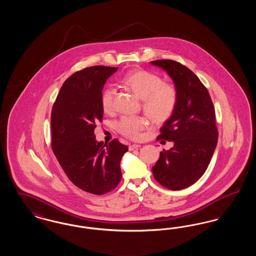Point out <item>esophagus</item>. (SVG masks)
<instances>
[{"mask_svg":"<svg viewBox=\"0 0 256 256\" xmlns=\"http://www.w3.org/2000/svg\"><path fill=\"white\" fill-rule=\"evenodd\" d=\"M140 145H138V144H132V145H130L128 146V148H130V150H136V148H140Z\"/></svg>","mask_w":256,"mask_h":256,"instance_id":"1","label":"esophagus"}]
</instances>
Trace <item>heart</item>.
I'll return each instance as SVG.
<instances>
[{"label": "heart", "mask_w": 256, "mask_h": 256, "mask_svg": "<svg viewBox=\"0 0 256 256\" xmlns=\"http://www.w3.org/2000/svg\"><path fill=\"white\" fill-rule=\"evenodd\" d=\"M121 82L142 98V108L146 116L154 122H166L174 114L178 104V90L170 84L163 82L158 74L136 70L124 74ZM115 89L108 86L102 94L100 102L104 112L114 108ZM146 120L139 116H124L116 122V128L130 139H139L146 126Z\"/></svg>", "instance_id": "1"}]
</instances>
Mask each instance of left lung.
<instances>
[{"mask_svg": "<svg viewBox=\"0 0 256 256\" xmlns=\"http://www.w3.org/2000/svg\"><path fill=\"white\" fill-rule=\"evenodd\" d=\"M150 63L168 73L178 95L176 110L158 137L172 141L174 146L160 152L152 174L165 188L182 190L204 174L217 146L214 106L206 87L190 69L170 60Z\"/></svg>", "mask_w": 256, "mask_h": 256, "instance_id": "left-lung-1", "label": "left lung"}]
</instances>
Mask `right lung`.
Instances as JSON below:
<instances>
[{"instance_id":"1","label":"right lung","mask_w":256,"mask_h":256,"mask_svg":"<svg viewBox=\"0 0 256 256\" xmlns=\"http://www.w3.org/2000/svg\"><path fill=\"white\" fill-rule=\"evenodd\" d=\"M117 67L92 66L69 76L50 115L52 150L68 178L80 189L104 195L122 178L120 162L128 148L113 139L97 142L94 130L102 121V91Z\"/></svg>"}]
</instances>
